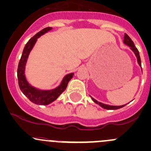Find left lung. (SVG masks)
<instances>
[{"label": "left lung", "mask_w": 151, "mask_h": 151, "mask_svg": "<svg viewBox=\"0 0 151 151\" xmlns=\"http://www.w3.org/2000/svg\"><path fill=\"white\" fill-rule=\"evenodd\" d=\"M124 43L126 44V45H128V46H129L130 48H131V50H132L133 52H134V53L135 54L136 57H137V62H138L139 65L140 66V67H141V60H140V56H139V53L138 50H137V47L134 46V42H133V41L132 40L131 38H130L129 36H128L126 34V33L124 34ZM141 68H142V67H141ZM92 99H93V101H94L96 104H98L100 106H101V107L104 108V109H108V110H116V109H121V108L126 106V104L122 105V106H110V105H106V104H102V103H101V102H98V101H97L96 100H95L94 98H92Z\"/></svg>", "instance_id": "8db88e82"}]
</instances>
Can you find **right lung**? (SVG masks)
<instances>
[{
  "instance_id": "right-lung-1",
  "label": "right lung",
  "mask_w": 151,
  "mask_h": 151,
  "mask_svg": "<svg viewBox=\"0 0 151 151\" xmlns=\"http://www.w3.org/2000/svg\"><path fill=\"white\" fill-rule=\"evenodd\" d=\"M52 29V27L44 28L39 32H37L34 37H32L27 42L24 48L22 55L20 59L19 63L18 65V69H17V77H18V82L19 85L20 90L22 93L24 94L25 96L27 97L29 100L33 104L37 105H47L50 103L53 102L58 98V97L66 90L68 83L74 76V73L67 74L63 77L61 85L56 88L50 90H42L37 89L32 85H30L26 80L24 74L25 66H26L28 56L30 51L32 47H34L37 38L41 35L47 32L48 31Z\"/></svg>"
}]
</instances>
